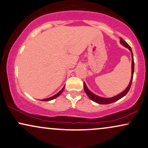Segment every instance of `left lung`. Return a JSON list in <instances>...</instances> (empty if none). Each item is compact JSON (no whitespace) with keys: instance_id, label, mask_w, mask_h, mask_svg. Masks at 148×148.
Instances as JSON below:
<instances>
[{"instance_id":"1","label":"left lung","mask_w":148,"mask_h":148,"mask_svg":"<svg viewBox=\"0 0 148 148\" xmlns=\"http://www.w3.org/2000/svg\"><path fill=\"white\" fill-rule=\"evenodd\" d=\"M120 43L123 45V46H125V47L128 48V49L130 50V51L131 52V54H132V76H131V79H130V83H129L128 87H127L126 89H125L124 91H122V92L119 93V94L117 95V96H115L113 97V98H102V97H100V96H96V94H94V93L91 92V91L89 90V89H88L87 87L85 85V83H84L83 85H84V89H85V93H87L88 97H89V98H90L91 100H93V102H96V103H98V104H108L113 103V102H116V101H117L118 100H119V99H121V98H123V97L126 96V95L127 94V93L128 92V91L130 90V87H131V84H132V78H133L134 66L133 54H132L131 47H130V46H129V45L127 44V43L125 42V41L123 40L122 38H120Z\"/></svg>"}]
</instances>
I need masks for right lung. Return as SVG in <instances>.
I'll list each match as a JSON object with an SVG mask.
<instances>
[{"mask_svg": "<svg viewBox=\"0 0 148 148\" xmlns=\"http://www.w3.org/2000/svg\"><path fill=\"white\" fill-rule=\"evenodd\" d=\"M64 87H63V88L62 89H61V90L59 91V92H58L57 94H55V96H52V97H50V98H46V99H44V100H42V101H49V100H53V99H55V98H57L58 96H59V95L61 94V93L63 92V89H64Z\"/></svg>", "mask_w": 148, "mask_h": 148, "instance_id": "1", "label": "right lung"}]
</instances>
